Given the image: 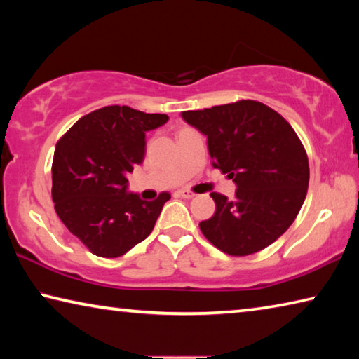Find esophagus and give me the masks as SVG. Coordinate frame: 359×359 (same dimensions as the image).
<instances>
[{
	"instance_id": "34e87169",
	"label": "esophagus",
	"mask_w": 359,
	"mask_h": 359,
	"mask_svg": "<svg viewBox=\"0 0 359 359\" xmlns=\"http://www.w3.org/2000/svg\"><path fill=\"white\" fill-rule=\"evenodd\" d=\"M177 194H179V196H182V198H187V199H191V198L196 196V194H194L193 191H190V190H185V188H184V190H179V191H177Z\"/></svg>"
}]
</instances>
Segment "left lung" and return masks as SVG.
<instances>
[{
  "label": "left lung",
  "mask_w": 359,
  "mask_h": 359,
  "mask_svg": "<svg viewBox=\"0 0 359 359\" xmlns=\"http://www.w3.org/2000/svg\"><path fill=\"white\" fill-rule=\"evenodd\" d=\"M180 115L208 137L212 166L236 184L233 199L210 194L215 214L199 223L203 234L233 257L276 242L294 222L309 187V160L291 125L250 100Z\"/></svg>",
  "instance_id": "8db88e82"
}]
</instances>
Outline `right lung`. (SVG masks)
Instances as JSON below:
<instances>
[{"label":"right lung","mask_w":359,"mask_h":359,"mask_svg":"<svg viewBox=\"0 0 359 359\" xmlns=\"http://www.w3.org/2000/svg\"><path fill=\"white\" fill-rule=\"evenodd\" d=\"M169 120L128 106H107L85 115L60 139L52 165L55 212L96 257L117 258L154 229L163 205L161 193L144 201L128 191L126 174L145 156V133Z\"/></svg>","instance_id":"right-lung-1"}]
</instances>
